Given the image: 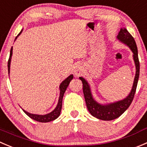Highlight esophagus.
<instances>
[{
	"label": "esophagus",
	"mask_w": 147,
	"mask_h": 147,
	"mask_svg": "<svg viewBox=\"0 0 147 147\" xmlns=\"http://www.w3.org/2000/svg\"><path fill=\"white\" fill-rule=\"evenodd\" d=\"M74 73L76 76H80L82 73V68L81 67V66H80V65L77 66L74 70Z\"/></svg>",
	"instance_id": "34e87169"
}]
</instances>
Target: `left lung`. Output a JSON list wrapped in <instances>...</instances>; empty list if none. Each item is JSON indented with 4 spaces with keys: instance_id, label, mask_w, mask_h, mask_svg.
Listing matches in <instances>:
<instances>
[{
    "instance_id": "8db88e82",
    "label": "left lung",
    "mask_w": 147,
    "mask_h": 147,
    "mask_svg": "<svg viewBox=\"0 0 147 147\" xmlns=\"http://www.w3.org/2000/svg\"><path fill=\"white\" fill-rule=\"evenodd\" d=\"M118 40L129 47V49L133 52V59L136 67V75L134 80L131 90L129 95L123 100L116 102H110L107 104H100L97 102L92 96L91 88L88 81L82 77H80V80H82L83 94L85 97V102L88 111L94 117L103 121H112L121 116L130 106L131 103L134 97L137 86L138 80L139 77V61L138 57V49L134 39L126 30V28H121L117 36Z\"/></svg>"
}]
</instances>
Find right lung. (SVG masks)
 Returning <instances> with one entry per match:
<instances>
[{
    "label": "right lung",
    "instance_id": "right-lung-1",
    "mask_svg": "<svg viewBox=\"0 0 147 147\" xmlns=\"http://www.w3.org/2000/svg\"><path fill=\"white\" fill-rule=\"evenodd\" d=\"M22 31L23 29L21 30V32L17 35V36L15 39V41L16 39L18 38V36L21 34ZM12 55H13V47L11 49V52H10V57L8 62V74L10 73V67H11V57H12ZM72 79H73V75H70L69 77H67L65 80L62 81V83L60 84V85H59V91H60V92H59V100H58V103L57 105L56 108H55L52 112H50V113H47V114L45 115L33 114V113H28V112L26 111L25 110L22 109L23 111H24V113H25L28 117L31 118V119H34V120L36 121L42 122V123H47V122L52 121H54L56 119H57V118L59 116V115H60L61 110H62V98H63L64 94H65L68 85H69V82H70V81L72 80Z\"/></svg>",
    "mask_w": 147,
    "mask_h": 147
}]
</instances>
